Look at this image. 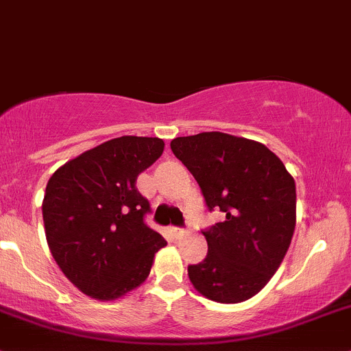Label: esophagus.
<instances>
[{
	"label": "esophagus",
	"mask_w": 351,
	"mask_h": 351,
	"mask_svg": "<svg viewBox=\"0 0 351 351\" xmlns=\"http://www.w3.org/2000/svg\"><path fill=\"white\" fill-rule=\"evenodd\" d=\"M171 232L176 236V238H183V236L186 234V231H183V229L180 228H171Z\"/></svg>",
	"instance_id": "esophagus-1"
}]
</instances>
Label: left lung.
Instances as JSON below:
<instances>
[{"label": "left lung", "instance_id": "obj_1", "mask_svg": "<svg viewBox=\"0 0 351 351\" xmlns=\"http://www.w3.org/2000/svg\"><path fill=\"white\" fill-rule=\"evenodd\" d=\"M171 151L226 219L204 232L208 253L190 265L198 293L221 304L256 295L278 270L295 229V182L277 154L224 132L176 137Z\"/></svg>", "mask_w": 351, "mask_h": 351}]
</instances>
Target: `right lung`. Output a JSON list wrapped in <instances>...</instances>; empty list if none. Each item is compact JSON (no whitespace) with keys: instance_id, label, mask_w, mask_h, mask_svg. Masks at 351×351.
<instances>
[{"instance_id":"1","label":"right lung","mask_w":351,"mask_h":351,"mask_svg":"<svg viewBox=\"0 0 351 351\" xmlns=\"http://www.w3.org/2000/svg\"><path fill=\"white\" fill-rule=\"evenodd\" d=\"M165 151L159 137L122 136L56 169L42 215L62 274L95 300H117L146 282L165 238L144 224L149 202L137 176Z\"/></svg>"}]
</instances>
